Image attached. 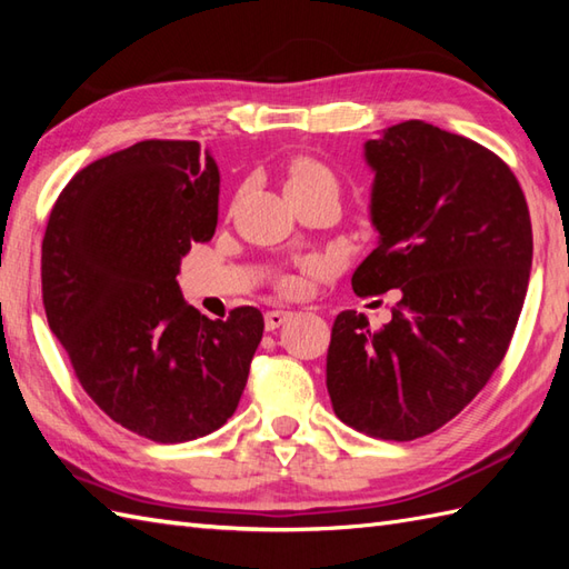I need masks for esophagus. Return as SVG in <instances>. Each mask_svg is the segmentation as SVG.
I'll use <instances>...</instances> for the list:
<instances>
[{
  "instance_id": "esophagus-1",
  "label": "esophagus",
  "mask_w": 569,
  "mask_h": 569,
  "mask_svg": "<svg viewBox=\"0 0 569 569\" xmlns=\"http://www.w3.org/2000/svg\"><path fill=\"white\" fill-rule=\"evenodd\" d=\"M291 318V312L288 310H269L266 312V330H276V328H281V325Z\"/></svg>"
}]
</instances>
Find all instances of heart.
<instances>
[{"instance_id":"b5f03b06","label":"heart","mask_w":569,"mask_h":569,"mask_svg":"<svg viewBox=\"0 0 569 569\" xmlns=\"http://www.w3.org/2000/svg\"><path fill=\"white\" fill-rule=\"evenodd\" d=\"M300 188H330L337 192L340 183H337V176L322 161L310 159V156H298V159L286 166V192ZM281 288L286 293H296L300 288L298 278H281Z\"/></svg>"}]
</instances>
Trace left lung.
Segmentation results:
<instances>
[{
  "label": "left lung",
  "mask_w": 569,
  "mask_h": 569,
  "mask_svg": "<svg viewBox=\"0 0 569 569\" xmlns=\"http://www.w3.org/2000/svg\"><path fill=\"white\" fill-rule=\"evenodd\" d=\"M379 247L357 296L398 288L391 322L335 318L328 391L337 418L379 440L442 428L485 389L521 316L533 229L513 171L467 137L410 119L365 147Z\"/></svg>",
  "instance_id": "1"
}]
</instances>
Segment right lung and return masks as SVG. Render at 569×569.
<instances>
[{
    "label": "right lung",
    "instance_id": "right-lung-1",
    "mask_svg": "<svg viewBox=\"0 0 569 569\" xmlns=\"http://www.w3.org/2000/svg\"><path fill=\"white\" fill-rule=\"evenodd\" d=\"M220 171L198 141L149 139L92 161L60 192L41 244L48 328L88 396L153 442L232 418L263 335L261 310L210 320L176 276L217 227Z\"/></svg>",
    "mask_w": 569,
    "mask_h": 569
}]
</instances>
